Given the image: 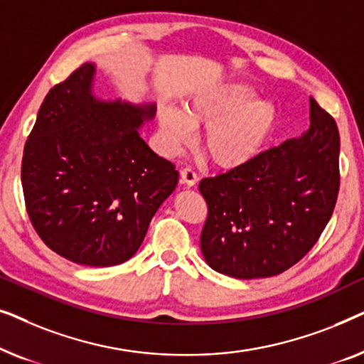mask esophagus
Segmentation results:
<instances>
[{
    "instance_id": "1",
    "label": "esophagus",
    "mask_w": 364,
    "mask_h": 364,
    "mask_svg": "<svg viewBox=\"0 0 364 364\" xmlns=\"http://www.w3.org/2000/svg\"><path fill=\"white\" fill-rule=\"evenodd\" d=\"M181 181L182 183H186L187 187H193L197 183V173L192 171L191 167H186L181 171Z\"/></svg>"
}]
</instances>
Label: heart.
<instances>
[{
	"label": "heart",
	"instance_id": "b5f03b06",
	"mask_svg": "<svg viewBox=\"0 0 364 364\" xmlns=\"http://www.w3.org/2000/svg\"><path fill=\"white\" fill-rule=\"evenodd\" d=\"M255 91L243 82H228L188 99L178 111L159 109L161 142L167 154H177L193 141L200 127V146L222 168L245 166L262 151L273 131L277 111L272 102L253 99Z\"/></svg>",
	"mask_w": 364,
	"mask_h": 364
}]
</instances>
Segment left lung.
I'll list each match as a JSON object with an SVG mask.
<instances>
[{
	"label": "left lung",
	"mask_w": 364,
	"mask_h": 364,
	"mask_svg": "<svg viewBox=\"0 0 364 364\" xmlns=\"http://www.w3.org/2000/svg\"><path fill=\"white\" fill-rule=\"evenodd\" d=\"M208 215L200 248L208 267L252 280L280 275L311 250L340 191V134L310 97V129L245 166L202 178Z\"/></svg>",
	"instance_id": "8db88e82"
}]
</instances>
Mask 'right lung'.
<instances>
[{"label":"right lung","mask_w":364,"mask_h":364,"mask_svg":"<svg viewBox=\"0 0 364 364\" xmlns=\"http://www.w3.org/2000/svg\"><path fill=\"white\" fill-rule=\"evenodd\" d=\"M94 74V64H82L44 97L21 183L34 230L53 252L112 267L136 255L178 172L139 134L156 106L96 99Z\"/></svg>","instance_id":"add662e5"}]
</instances>
